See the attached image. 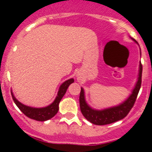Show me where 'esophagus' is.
Returning <instances> with one entry per match:
<instances>
[{"mask_svg": "<svg viewBox=\"0 0 152 152\" xmlns=\"http://www.w3.org/2000/svg\"><path fill=\"white\" fill-rule=\"evenodd\" d=\"M77 80H78V81L80 80V77H78V78H77Z\"/></svg>", "mask_w": 152, "mask_h": 152, "instance_id": "esophagus-1", "label": "esophagus"}]
</instances>
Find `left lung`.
<instances>
[{
	"mask_svg": "<svg viewBox=\"0 0 152 152\" xmlns=\"http://www.w3.org/2000/svg\"><path fill=\"white\" fill-rule=\"evenodd\" d=\"M131 39L135 42V43L138 44V42L134 39ZM142 65L140 61L137 82L132 91L131 94L123 103H119V105L103 109V110L93 109L92 107L88 105L85 100L84 90V88H81L79 102H80V111L82 113L83 116L91 123L94 125H98V126L110 124V123H115V122L123 119V118L126 117L133 107L137 96H138V94L139 92V90H140L141 83H142Z\"/></svg>",
	"mask_w": 152,
	"mask_h": 152,
	"instance_id": "left-lung-1",
	"label": "left lung"
}]
</instances>
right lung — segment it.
Here are the masks:
<instances>
[{
    "label": "right lung",
    "instance_id": "1",
    "mask_svg": "<svg viewBox=\"0 0 152 152\" xmlns=\"http://www.w3.org/2000/svg\"><path fill=\"white\" fill-rule=\"evenodd\" d=\"M74 81H75L74 78H70L68 80H65L64 82H63L59 87L57 96H56L54 101L52 102L50 105L45 107L36 108V107H29V106L24 105V104L20 103L14 96L13 92H11V95L12 97H13V101H14L16 105L17 106V107L27 117L30 118L32 119L37 120V121H46V120H49L51 118L53 117L57 113L58 111V109H59L58 105H59L60 101H61L63 96H64V95L65 94L67 89H68L70 84H72Z\"/></svg>",
    "mask_w": 152,
    "mask_h": 152
}]
</instances>
